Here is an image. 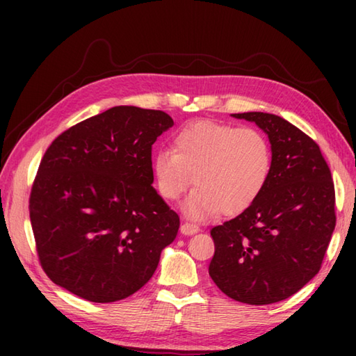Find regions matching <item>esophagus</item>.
I'll use <instances>...</instances> for the list:
<instances>
[{
  "mask_svg": "<svg viewBox=\"0 0 356 356\" xmlns=\"http://www.w3.org/2000/svg\"><path fill=\"white\" fill-rule=\"evenodd\" d=\"M180 232H182L184 236H193V234L199 232V226L190 222H184L182 226H180Z\"/></svg>",
  "mask_w": 356,
  "mask_h": 356,
  "instance_id": "esophagus-1",
  "label": "esophagus"
}]
</instances>
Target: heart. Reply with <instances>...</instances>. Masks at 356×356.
Here are the masks:
<instances>
[{
  "label": "heart",
  "mask_w": 356,
  "mask_h": 356,
  "mask_svg": "<svg viewBox=\"0 0 356 356\" xmlns=\"http://www.w3.org/2000/svg\"><path fill=\"white\" fill-rule=\"evenodd\" d=\"M172 151H157L151 162L156 190L165 200H177L197 186L184 203L193 218L238 214L260 197L272 170L266 136L214 120L186 124L174 134Z\"/></svg>",
  "instance_id": "heart-1"
}]
</instances>
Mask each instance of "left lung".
<instances>
[{"label": "left lung", "mask_w": 356, "mask_h": 356, "mask_svg": "<svg viewBox=\"0 0 356 356\" xmlns=\"http://www.w3.org/2000/svg\"><path fill=\"white\" fill-rule=\"evenodd\" d=\"M268 134L272 170L260 197L211 229L216 252L209 275L229 298L272 305L318 274L335 229V188L320 147L270 113L232 115Z\"/></svg>", "instance_id": "obj_1"}]
</instances>
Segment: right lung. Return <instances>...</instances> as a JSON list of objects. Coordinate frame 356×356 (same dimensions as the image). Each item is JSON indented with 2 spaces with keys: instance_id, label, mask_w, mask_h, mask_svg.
Returning a JSON list of instances; mask_svg holds the SVG:
<instances>
[{
  "instance_id": "obj_1",
  "label": "right lung",
  "mask_w": 356,
  "mask_h": 356,
  "mask_svg": "<svg viewBox=\"0 0 356 356\" xmlns=\"http://www.w3.org/2000/svg\"><path fill=\"white\" fill-rule=\"evenodd\" d=\"M172 119L119 105L59 134L30 193L41 266L53 283L93 303H113L153 277L179 216L153 186L151 147Z\"/></svg>"
}]
</instances>
